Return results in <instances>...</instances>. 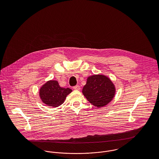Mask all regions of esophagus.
<instances>
[{
    "label": "esophagus",
    "instance_id": "obj_1",
    "mask_svg": "<svg viewBox=\"0 0 159 159\" xmlns=\"http://www.w3.org/2000/svg\"><path fill=\"white\" fill-rule=\"evenodd\" d=\"M73 89L75 90H80V86L79 85H76L75 86L73 87Z\"/></svg>",
    "mask_w": 159,
    "mask_h": 159
}]
</instances>
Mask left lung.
<instances>
[{"label": "left lung", "instance_id": "8db88e82", "mask_svg": "<svg viewBox=\"0 0 159 159\" xmlns=\"http://www.w3.org/2000/svg\"><path fill=\"white\" fill-rule=\"evenodd\" d=\"M82 92L91 104L100 108L113 100L116 89L109 78L103 75H94L88 78Z\"/></svg>", "mask_w": 159, "mask_h": 159}]
</instances>
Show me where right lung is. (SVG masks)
<instances>
[{
    "instance_id": "1",
    "label": "right lung",
    "mask_w": 159,
    "mask_h": 159,
    "mask_svg": "<svg viewBox=\"0 0 159 159\" xmlns=\"http://www.w3.org/2000/svg\"><path fill=\"white\" fill-rule=\"evenodd\" d=\"M71 91L70 88H61L57 81L50 80L42 86L39 94L42 101L47 106L57 107L64 102Z\"/></svg>"
}]
</instances>
